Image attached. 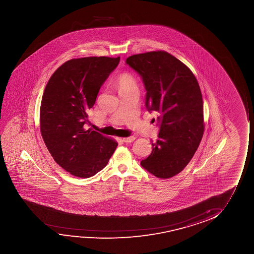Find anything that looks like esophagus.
Wrapping results in <instances>:
<instances>
[{
    "mask_svg": "<svg viewBox=\"0 0 254 254\" xmlns=\"http://www.w3.org/2000/svg\"><path fill=\"white\" fill-rule=\"evenodd\" d=\"M135 139V137H133V136H130V137H127V138H123L122 139V141H124L126 143L132 142Z\"/></svg>",
    "mask_w": 254,
    "mask_h": 254,
    "instance_id": "obj_1",
    "label": "esophagus"
}]
</instances>
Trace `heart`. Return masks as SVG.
Masks as SVG:
<instances>
[{"mask_svg": "<svg viewBox=\"0 0 254 254\" xmlns=\"http://www.w3.org/2000/svg\"><path fill=\"white\" fill-rule=\"evenodd\" d=\"M115 84L118 88L119 92H124L132 88H138V84H137L135 77L128 72L121 73L117 78Z\"/></svg>", "mask_w": 254, "mask_h": 254, "instance_id": "heart-1", "label": "heart"}]
</instances>
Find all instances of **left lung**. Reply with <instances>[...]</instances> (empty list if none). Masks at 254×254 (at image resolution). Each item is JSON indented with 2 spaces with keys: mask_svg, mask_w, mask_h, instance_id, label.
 Listing matches in <instances>:
<instances>
[{
  "mask_svg": "<svg viewBox=\"0 0 254 254\" xmlns=\"http://www.w3.org/2000/svg\"><path fill=\"white\" fill-rule=\"evenodd\" d=\"M146 91V107L156 112L160 132L141 167L160 179L181 173L194 155L204 133L203 100L198 81L184 63L165 51L129 56Z\"/></svg>",
  "mask_w": 254,
  "mask_h": 254,
  "instance_id": "left-lung-1",
  "label": "left lung"
}]
</instances>
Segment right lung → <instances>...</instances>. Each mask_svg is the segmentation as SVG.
<instances>
[{"instance_id": "1", "label": "right lung", "mask_w": 254, "mask_h": 254, "mask_svg": "<svg viewBox=\"0 0 254 254\" xmlns=\"http://www.w3.org/2000/svg\"><path fill=\"white\" fill-rule=\"evenodd\" d=\"M120 57H85L67 61L50 77L40 110L42 139L56 163L80 178L102 170L118 143L86 130L88 109Z\"/></svg>"}]
</instances>
